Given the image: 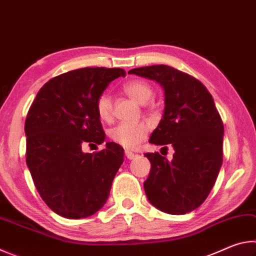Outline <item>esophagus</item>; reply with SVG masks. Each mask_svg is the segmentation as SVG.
<instances>
[{
  "label": "esophagus",
  "mask_w": 256,
  "mask_h": 256,
  "mask_svg": "<svg viewBox=\"0 0 256 256\" xmlns=\"http://www.w3.org/2000/svg\"><path fill=\"white\" fill-rule=\"evenodd\" d=\"M125 156H126L128 157V159H134L136 157L138 154H133V152H131V151H128V150H126L125 151Z\"/></svg>",
  "instance_id": "obj_1"
}]
</instances>
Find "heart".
I'll return each instance as SVG.
<instances>
[{"instance_id":"heart-1","label":"heart","mask_w":256,"mask_h":256,"mask_svg":"<svg viewBox=\"0 0 256 256\" xmlns=\"http://www.w3.org/2000/svg\"><path fill=\"white\" fill-rule=\"evenodd\" d=\"M123 92L138 104H146L154 96V89L148 82L132 80L123 84ZM96 110L99 118L108 120L112 118V98L108 94H102L96 100ZM149 128L144 123H120L110 131V138L115 144L125 149L134 150L140 146L148 136Z\"/></svg>"}]
</instances>
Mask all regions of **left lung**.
I'll use <instances>...</instances> for the list:
<instances>
[{
  "label": "left lung",
  "mask_w": 256,
  "mask_h": 256,
  "mask_svg": "<svg viewBox=\"0 0 256 256\" xmlns=\"http://www.w3.org/2000/svg\"><path fill=\"white\" fill-rule=\"evenodd\" d=\"M128 73L162 86L164 115L149 142L175 151L172 162L158 152L144 154L151 164L146 196L160 211L188 214L204 202L222 168L224 124L214 98L196 78L164 64Z\"/></svg>",
  "instance_id": "obj_1"
}]
</instances>
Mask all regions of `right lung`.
Segmentation results:
<instances>
[{"label": "right lung", "mask_w": 256, "mask_h": 256, "mask_svg": "<svg viewBox=\"0 0 256 256\" xmlns=\"http://www.w3.org/2000/svg\"><path fill=\"white\" fill-rule=\"evenodd\" d=\"M124 76L123 68L68 71L46 82L29 108L26 162L42 200L64 218L92 216L110 196L124 149L107 142L102 151L84 154L82 146L105 141L96 100Z\"/></svg>", "instance_id": "right-lung-1"}]
</instances>
